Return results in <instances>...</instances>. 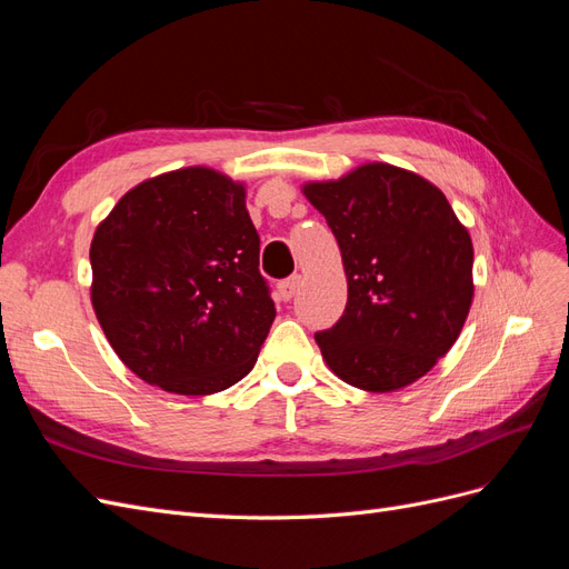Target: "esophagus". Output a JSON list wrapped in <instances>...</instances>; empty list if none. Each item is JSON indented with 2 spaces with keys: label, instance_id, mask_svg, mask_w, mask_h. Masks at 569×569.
Returning a JSON list of instances; mask_svg holds the SVG:
<instances>
[{
  "label": "esophagus",
  "instance_id": "1",
  "mask_svg": "<svg viewBox=\"0 0 569 569\" xmlns=\"http://www.w3.org/2000/svg\"><path fill=\"white\" fill-rule=\"evenodd\" d=\"M299 287H301V274H291V278H287L278 284V295L282 297V301H289L297 295Z\"/></svg>",
  "mask_w": 569,
  "mask_h": 569
}]
</instances>
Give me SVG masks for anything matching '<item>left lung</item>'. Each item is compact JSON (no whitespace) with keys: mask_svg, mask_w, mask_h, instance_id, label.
<instances>
[{"mask_svg":"<svg viewBox=\"0 0 569 569\" xmlns=\"http://www.w3.org/2000/svg\"><path fill=\"white\" fill-rule=\"evenodd\" d=\"M301 192L337 237L349 284L347 311L316 335L327 368L375 393L418 382L470 313L468 228L437 184L382 161L303 182Z\"/></svg>","mask_w":569,"mask_h":569,"instance_id":"8db88e82","label":"left lung"}]
</instances>
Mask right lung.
<instances>
[{
    "label": "right lung",
    "mask_w": 569,
    "mask_h": 569,
    "mask_svg": "<svg viewBox=\"0 0 569 569\" xmlns=\"http://www.w3.org/2000/svg\"><path fill=\"white\" fill-rule=\"evenodd\" d=\"M258 244L247 184L216 168L168 170L120 197L92 237L90 299L126 368L180 396L247 377L274 320Z\"/></svg>",
    "instance_id": "add662e5"
}]
</instances>
